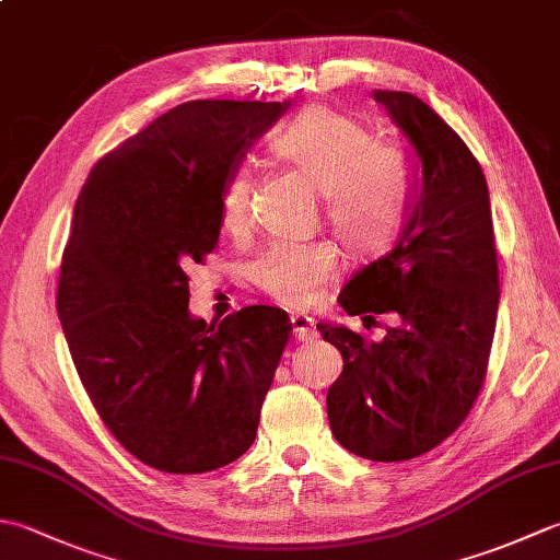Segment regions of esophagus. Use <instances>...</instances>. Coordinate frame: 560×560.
Masks as SVG:
<instances>
[{
  "label": "esophagus",
  "instance_id": "obj_1",
  "mask_svg": "<svg viewBox=\"0 0 560 560\" xmlns=\"http://www.w3.org/2000/svg\"><path fill=\"white\" fill-rule=\"evenodd\" d=\"M291 329H293V339L295 341H311L315 339V319L307 315H293L291 317Z\"/></svg>",
  "mask_w": 560,
  "mask_h": 560
}]
</instances>
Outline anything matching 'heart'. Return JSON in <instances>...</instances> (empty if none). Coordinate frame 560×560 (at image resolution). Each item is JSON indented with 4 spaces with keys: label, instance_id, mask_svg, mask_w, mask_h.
I'll list each match as a JSON object with an SVG mask.
<instances>
[{
    "label": "heart",
    "instance_id": "1",
    "mask_svg": "<svg viewBox=\"0 0 560 560\" xmlns=\"http://www.w3.org/2000/svg\"><path fill=\"white\" fill-rule=\"evenodd\" d=\"M271 156L289 165L323 197L325 219L355 257L383 253L397 241L413 209V175L404 153L355 117L327 105H307L269 141ZM249 173H229L219 195L223 231L247 221ZM337 255L325 243H279L249 265L255 287L273 303L307 307L335 279Z\"/></svg>",
    "mask_w": 560,
    "mask_h": 560
}]
</instances>
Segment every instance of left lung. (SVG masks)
<instances>
[{"mask_svg":"<svg viewBox=\"0 0 560 560\" xmlns=\"http://www.w3.org/2000/svg\"><path fill=\"white\" fill-rule=\"evenodd\" d=\"M416 156L421 185L397 245L339 293L349 315L397 313L383 341L319 323L343 371L327 392L339 445L373 462H404L457 431L489 368L498 315V253L479 161L431 105L375 91Z\"/></svg>","mask_w":560,"mask_h":560,"instance_id":"8db88e82","label":"left lung"}]
</instances>
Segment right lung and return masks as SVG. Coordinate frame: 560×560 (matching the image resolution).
Returning a JSON list of instances; mask_svg holds the SVG:
<instances>
[{"mask_svg": "<svg viewBox=\"0 0 560 560\" xmlns=\"http://www.w3.org/2000/svg\"><path fill=\"white\" fill-rule=\"evenodd\" d=\"M289 103L189 101L93 165L74 207L57 315L81 385L127 452L205 474L255 443L289 315L249 305L209 327L187 267L219 243V195Z\"/></svg>", "mask_w": 560, "mask_h": 560, "instance_id": "1", "label": "right lung"}]
</instances>
